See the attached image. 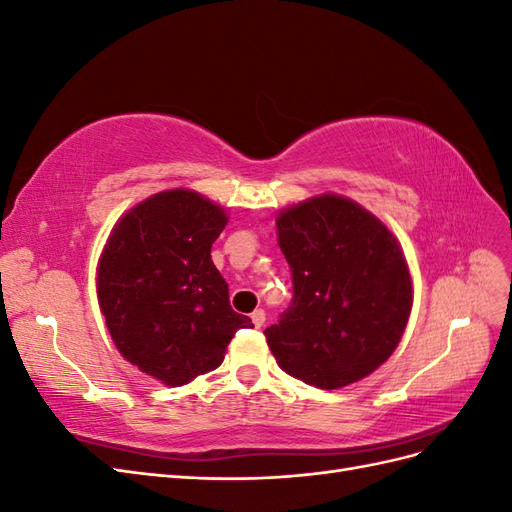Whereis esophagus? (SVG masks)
<instances>
[{"mask_svg":"<svg viewBox=\"0 0 512 512\" xmlns=\"http://www.w3.org/2000/svg\"><path fill=\"white\" fill-rule=\"evenodd\" d=\"M265 320H267V314H265V309H256V312L252 314V322H254V327H256V329H260V327H265Z\"/></svg>","mask_w":512,"mask_h":512,"instance_id":"34e87169","label":"esophagus"}]
</instances>
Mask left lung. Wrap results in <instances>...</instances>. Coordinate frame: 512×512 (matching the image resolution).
Wrapping results in <instances>:
<instances>
[{"label": "left lung", "mask_w": 512, "mask_h": 512, "mask_svg": "<svg viewBox=\"0 0 512 512\" xmlns=\"http://www.w3.org/2000/svg\"><path fill=\"white\" fill-rule=\"evenodd\" d=\"M277 237L292 273V301L265 329L277 365L327 391L363 380L393 354L410 316L397 239L333 194L284 211Z\"/></svg>", "instance_id": "obj_1"}]
</instances>
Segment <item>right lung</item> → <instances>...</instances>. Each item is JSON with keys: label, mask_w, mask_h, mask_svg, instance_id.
I'll list each match as a JSON object with an SVG mask.
<instances>
[{"label": "right lung", "mask_w": 512, "mask_h": 512, "mask_svg": "<svg viewBox=\"0 0 512 512\" xmlns=\"http://www.w3.org/2000/svg\"><path fill=\"white\" fill-rule=\"evenodd\" d=\"M226 215L196 192L170 190L121 218L98 267V299L117 350L145 374L181 386L220 367L247 316L211 260Z\"/></svg>", "instance_id": "1"}]
</instances>
